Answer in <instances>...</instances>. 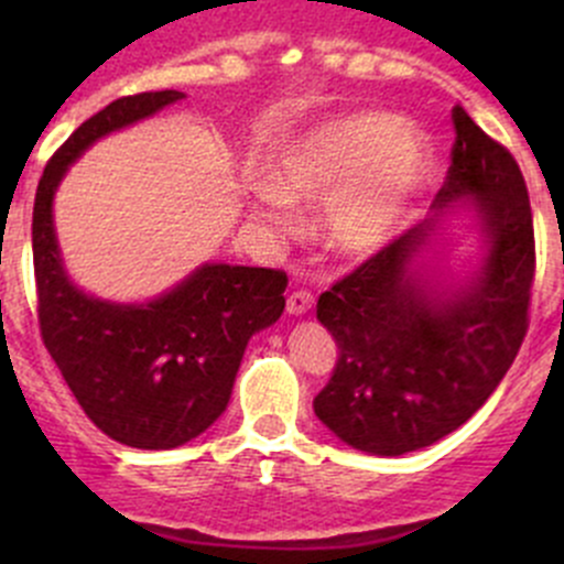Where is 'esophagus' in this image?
<instances>
[{
  "label": "esophagus",
  "instance_id": "1",
  "mask_svg": "<svg viewBox=\"0 0 564 564\" xmlns=\"http://www.w3.org/2000/svg\"><path fill=\"white\" fill-rule=\"evenodd\" d=\"M314 305V294L311 292H292L286 300V311L292 316H305Z\"/></svg>",
  "mask_w": 564,
  "mask_h": 564
}]
</instances>
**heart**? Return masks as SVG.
Here are the masks:
<instances>
[{"instance_id":"b5f03b06","label":"heart","mask_w":564,"mask_h":564,"mask_svg":"<svg viewBox=\"0 0 564 564\" xmlns=\"http://www.w3.org/2000/svg\"><path fill=\"white\" fill-rule=\"evenodd\" d=\"M431 166L429 139L388 113H355L289 141L256 191L259 218H283V202H322L324 242L340 256L388 246Z\"/></svg>"}]
</instances>
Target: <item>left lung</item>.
Masks as SVG:
<instances>
[{"label": "left lung", "instance_id": "left-lung-1", "mask_svg": "<svg viewBox=\"0 0 564 564\" xmlns=\"http://www.w3.org/2000/svg\"><path fill=\"white\" fill-rule=\"evenodd\" d=\"M456 144L431 215L318 297L338 362L316 417L349 447L403 456L460 429L499 388L527 335L534 229L524 176L502 144L453 108ZM473 215L481 261L445 276L444 220Z\"/></svg>", "mask_w": 564, "mask_h": 564}]
</instances>
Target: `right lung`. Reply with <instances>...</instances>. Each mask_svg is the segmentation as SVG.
<instances>
[{
	"instance_id": "obj_1",
	"label": "right lung",
	"mask_w": 564,
	"mask_h": 564,
	"mask_svg": "<svg viewBox=\"0 0 564 564\" xmlns=\"http://www.w3.org/2000/svg\"><path fill=\"white\" fill-rule=\"evenodd\" d=\"M182 98L176 89L128 95L78 124L40 176L32 213L45 349L84 414L139 451H172L204 434L229 406L248 340L286 308L289 278L267 267L207 261L147 303L95 297L67 275L54 229V196L67 169L104 135Z\"/></svg>"
}]
</instances>
